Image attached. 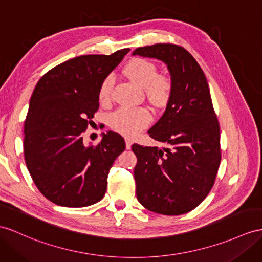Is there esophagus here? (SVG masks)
Instances as JSON below:
<instances>
[{"label": "esophagus", "mask_w": 262, "mask_h": 262, "mask_svg": "<svg viewBox=\"0 0 262 262\" xmlns=\"http://www.w3.org/2000/svg\"><path fill=\"white\" fill-rule=\"evenodd\" d=\"M131 145H132V140L130 138H125V148L129 150L131 149Z\"/></svg>", "instance_id": "34e87169"}]
</instances>
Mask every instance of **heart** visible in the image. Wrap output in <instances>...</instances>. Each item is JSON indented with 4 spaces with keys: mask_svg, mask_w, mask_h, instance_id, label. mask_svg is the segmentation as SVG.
<instances>
[{
    "mask_svg": "<svg viewBox=\"0 0 262 262\" xmlns=\"http://www.w3.org/2000/svg\"><path fill=\"white\" fill-rule=\"evenodd\" d=\"M124 72L132 82L144 89L151 103L161 105L169 99L172 90V80L168 74L158 73V68L153 62L146 59H135L127 63ZM113 86V74L106 75L99 89L101 103L107 104L111 101ZM151 120V113L145 107H120L111 114L110 125L113 130L131 137L148 126Z\"/></svg>",
    "mask_w": 262,
    "mask_h": 262,
    "instance_id": "b5f03b06",
    "label": "heart"
}]
</instances>
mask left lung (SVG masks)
<instances>
[{"mask_svg":"<svg viewBox=\"0 0 262 262\" xmlns=\"http://www.w3.org/2000/svg\"><path fill=\"white\" fill-rule=\"evenodd\" d=\"M133 55L168 66L172 90L163 116L148 131L168 148L132 144L137 198L152 212L179 215L196 208L212 189L221 160L220 126L202 69L177 44L157 43Z\"/></svg>","mask_w":262,"mask_h":262,"instance_id":"obj_1","label":"left lung"}]
</instances>
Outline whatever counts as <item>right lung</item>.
<instances>
[{
    "instance_id": "right-lung-1",
    "label": "right lung",
    "mask_w": 262,
    "mask_h": 262,
    "mask_svg": "<svg viewBox=\"0 0 262 262\" xmlns=\"http://www.w3.org/2000/svg\"><path fill=\"white\" fill-rule=\"evenodd\" d=\"M129 51L73 57L37 82L24 121V158L36 188L57 206L88 207L105 194L124 140L107 131L99 144H85L83 133L99 109L102 81Z\"/></svg>"
}]
</instances>
